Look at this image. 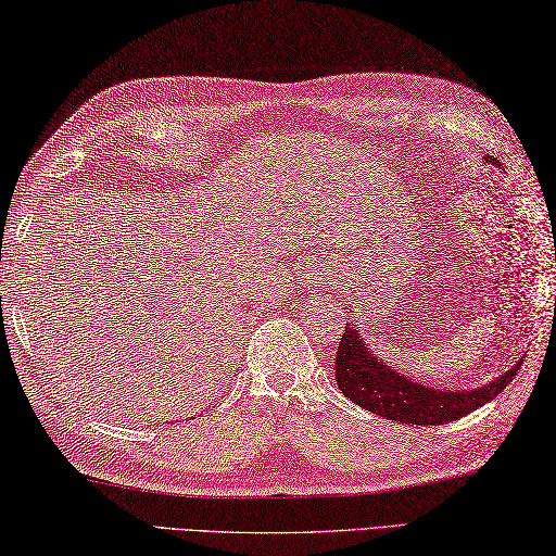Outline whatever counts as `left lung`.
<instances>
[{
  "label": "left lung",
  "mask_w": 556,
  "mask_h": 556,
  "mask_svg": "<svg viewBox=\"0 0 556 556\" xmlns=\"http://www.w3.org/2000/svg\"><path fill=\"white\" fill-rule=\"evenodd\" d=\"M500 166L495 159H485ZM523 356L509 371L471 390H438L421 386L388 366L371 352L362 330L348 324L336 352V380L348 400L364 406L366 412L412 426H442L471 414L478 406L495 400L514 376L519 374Z\"/></svg>",
  "instance_id": "8db88e82"
}]
</instances>
